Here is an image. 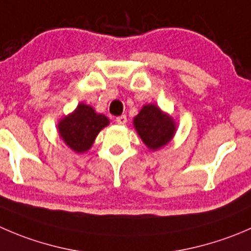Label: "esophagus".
<instances>
[{
	"label": "esophagus",
	"mask_w": 251,
	"mask_h": 251,
	"mask_svg": "<svg viewBox=\"0 0 251 251\" xmlns=\"http://www.w3.org/2000/svg\"><path fill=\"white\" fill-rule=\"evenodd\" d=\"M116 123H118L119 125H125V124L127 123V118H126V115L118 116V118H116Z\"/></svg>",
	"instance_id": "obj_1"
}]
</instances>
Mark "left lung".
<instances>
[{"mask_svg":"<svg viewBox=\"0 0 251 251\" xmlns=\"http://www.w3.org/2000/svg\"><path fill=\"white\" fill-rule=\"evenodd\" d=\"M133 127L148 150H160L167 146L176 132L174 118L155 104H146L133 118Z\"/></svg>","mask_w":251,"mask_h":251,"instance_id":"8db88e82","label":"left lung"}]
</instances>
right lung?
<instances>
[{
  "label": "right lung",
  "mask_w": 251,
  "mask_h": 251,
  "mask_svg": "<svg viewBox=\"0 0 251 251\" xmlns=\"http://www.w3.org/2000/svg\"><path fill=\"white\" fill-rule=\"evenodd\" d=\"M109 124L105 115L88 104L79 103L72 113L58 120L57 132L70 150L81 154L91 150L98 133Z\"/></svg>",
  "instance_id": "obj_1"
}]
</instances>
